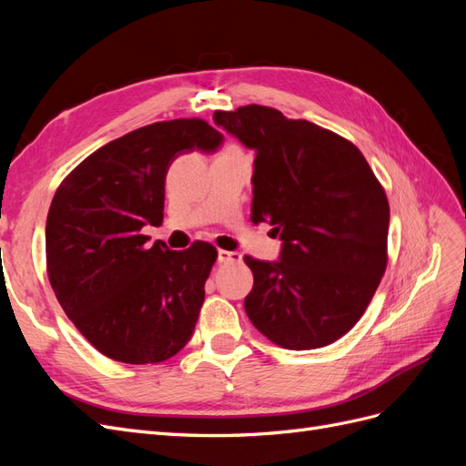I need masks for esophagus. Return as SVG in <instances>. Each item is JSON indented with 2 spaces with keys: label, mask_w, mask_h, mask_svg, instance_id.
Returning <instances> with one entry per match:
<instances>
[{
  "label": "esophagus",
  "mask_w": 466,
  "mask_h": 466,
  "mask_svg": "<svg viewBox=\"0 0 466 466\" xmlns=\"http://www.w3.org/2000/svg\"><path fill=\"white\" fill-rule=\"evenodd\" d=\"M218 260L221 264H229V262H241L243 255L241 252H235V250H219L218 252Z\"/></svg>",
  "instance_id": "34e87169"
}]
</instances>
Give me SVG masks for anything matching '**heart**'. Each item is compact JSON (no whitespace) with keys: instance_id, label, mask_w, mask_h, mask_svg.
<instances>
[{"instance_id":"heart-1","label":"heart","mask_w":466,"mask_h":466,"mask_svg":"<svg viewBox=\"0 0 466 466\" xmlns=\"http://www.w3.org/2000/svg\"><path fill=\"white\" fill-rule=\"evenodd\" d=\"M225 151H228V153H243V151H241V147L235 146V144H231V146L225 147Z\"/></svg>"}]
</instances>
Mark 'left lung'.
<instances>
[{"label":"left lung","mask_w":466,"mask_h":466,"mask_svg":"<svg viewBox=\"0 0 466 466\" xmlns=\"http://www.w3.org/2000/svg\"><path fill=\"white\" fill-rule=\"evenodd\" d=\"M216 124L257 149L252 221L279 233L278 262L245 257L250 322L288 350L329 346L354 329L389 262V200L363 153L322 126L247 105Z\"/></svg>","instance_id":"8db88e82"}]
</instances>
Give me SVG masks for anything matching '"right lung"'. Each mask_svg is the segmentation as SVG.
Wrapping results in <instances>:
<instances>
[{
  "instance_id": "1",
  "label": "right lung",
  "mask_w": 466,
  "mask_h": 466,
  "mask_svg": "<svg viewBox=\"0 0 466 466\" xmlns=\"http://www.w3.org/2000/svg\"><path fill=\"white\" fill-rule=\"evenodd\" d=\"M223 136L202 118L147 124L93 151L54 194L46 219V272L64 313L122 363H159L187 346L204 305L218 250L146 245L159 228L165 177L177 155L214 151Z\"/></svg>"
}]
</instances>
